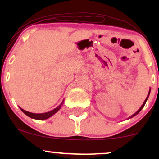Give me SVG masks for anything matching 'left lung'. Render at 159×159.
<instances>
[{"label": "left lung", "instance_id": "obj_1", "mask_svg": "<svg viewBox=\"0 0 159 159\" xmlns=\"http://www.w3.org/2000/svg\"><path fill=\"white\" fill-rule=\"evenodd\" d=\"M150 91H151V89H149V93H148V95H147V98H146L145 101H144V102H143V105H141V106H140V108H139V109H138V111H137V112H136V113H134V114H133V115H132V116H130V117H129V119H130V118H132V117H134V116H136V115H137V114H138V113H139V112H140V111L142 110V109H143V107H144V105H145V104H146V102H147V99H148V98H149V93H150Z\"/></svg>", "mask_w": 159, "mask_h": 159}]
</instances>
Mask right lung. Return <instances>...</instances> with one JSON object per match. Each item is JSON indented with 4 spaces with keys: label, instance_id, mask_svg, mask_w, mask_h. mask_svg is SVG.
I'll return each mask as SVG.
<instances>
[{
    "label": "right lung",
    "instance_id": "add662e5",
    "mask_svg": "<svg viewBox=\"0 0 159 159\" xmlns=\"http://www.w3.org/2000/svg\"><path fill=\"white\" fill-rule=\"evenodd\" d=\"M63 103V101L62 102V103L59 105V106L57 107L56 108L54 109V110L48 111V112H46V113H42V114H34V113L28 112V111L24 110V109L21 108V107H20V109H21V111H22L24 114H25L27 116H28L29 117L32 118V119L38 120H43L48 119V118L51 117V116H53L54 114H56V113L61 108Z\"/></svg>",
    "mask_w": 159,
    "mask_h": 159
}]
</instances>
